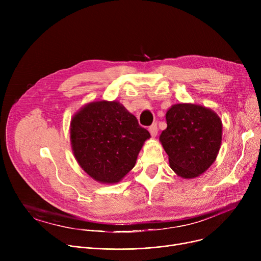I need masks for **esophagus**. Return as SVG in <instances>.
Wrapping results in <instances>:
<instances>
[{
    "mask_svg": "<svg viewBox=\"0 0 261 261\" xmlns=\"http://www.w3.org/2000/svg\"><path fill=\"white\" fill-rule=\"evenodd\" d=\"M149 132H150V134H151V136H152V138H155V136L158 135V125H156V123H152V125L151 126H150L149 127Z\"/></svg>",
    "mask_w": 261,
    "mask_h": 261,
    "instance_id": "1",
    "label": "esophagus"
}]
</instances>
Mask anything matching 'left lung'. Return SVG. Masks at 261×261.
Returning <instances> with one entry per match:
<instances>
[{
	"label": "left lung",
	"mask_w": 261,
	"mask_h": 261,
	"mask_svg": "<svg viewBox=\"0 0 261 261\" xmlns=\"http://www.w3.org/2000/svg\"><path fill=\"white\" fill-rule=\"evenodd\" d=\"M166 121L160 142L168 154L170 168L183 179L206 171L220 150V117L203 106L176 103L167 111Z\"/></svg>",
	"instance_id": "8db88e82"
}]
</instances>
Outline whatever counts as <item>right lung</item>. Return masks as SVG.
Masks as SVG:
<instances>
[{"instance_id":"right-lung-1","label":"right lung","mask_w":261,"mask_h":261,"mask_svg":"<svg viewBox=\"0 0 261 261\" xmlns=\"http://www.w3.org/2000/svg\"><path fill=\"white\" fill-rule=\"evenodd\" d=\"M150 133L118 101H93L73 116L71 144L76 161L92 179L118 183L135 165Z\"/></svg>"}]
</instances>
